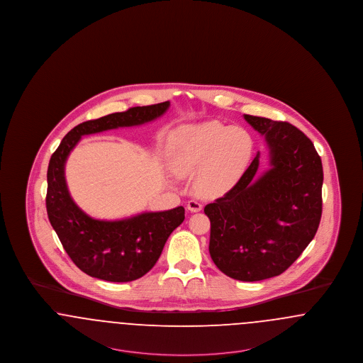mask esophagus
I'll return each mask as SVG.
<instances>
[{"label": "esophagus", "instance_id": "34e87169", "mask_svg": "<svg viewBox=\"0 0 363 363\" xmlns=\"http://www.w3.org/2000/svg\"><path fill=\"white\" fill-rule=\"evenodd\" d=\"M201 203H199V201H196V200H190L188 201V209H189L190 212H199V211H201Z\"/></svg>", "mask_w": 363, "mask_h": 363}]
</instances>
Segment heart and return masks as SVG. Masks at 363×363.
I'll list each match as a JSON object with an SVG mask.
<instances>
[{
    "label": "heart",
    "mask_w": 363,
    "mask_h": 363,
    "mask_svg": "<svg viewBox=\"0 0 363 363\" xmlns=\"http://www.w3.org/2000/svg\"><path fill=\"white\" fill-rule=\"evenodd\" d=\"M252 152L253 141L245 129L206 122L184 126L175 133L170 166L181 177L196 174V191L216 197L237 185Z\"/></svg>",
    "instance_id": "1"
}]
</instances>
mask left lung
<instances>
[{
    "mask_svg": "<svg viewBox=\"0 0 363 363\" xmlns=\"http://www.w3.org/2000/svg\"><path fill=\"white\" fill-rule=\"evenodd\" d=\"M243 118L265 138L271 169L257 177V154L237 185L204 212L215 265L233 279L259 281L283 274L314 238L324 173L311 138L298 128L247 114Z\"/></svg>",
    "mask_w": 363,
    "mask_h": 363,
    "instance_id": "1",
    "label": "left lung"
}]
</instances>
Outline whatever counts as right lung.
Wrapping results in <instances>:
<instances>
[{
    "mask_svg": "<svg viewBox=\"0 0 363 363\" xmlns=\"http://www.w3.org/2000/svg\"><path fill=\"white\" fill-rule=\"evenodd\" d=\"M170 102L132 107L74 126L62 138L49 162L46 208L49 220L72 261L92 277L132 281L152 269L164 243L185 219L184 207L143 212L121 220L88 216L70 197L65 163L82 136L123 126H138L163 116Z\"/></svg>",
    "mask_w": 363,
    "mask_h": 363,
    "instance_id": "add662e5",
    "label": "right lung"
}]
</instances>
